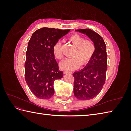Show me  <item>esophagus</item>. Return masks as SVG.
<instances>
[{
    "label": "esophagus",
    "instance_id": "1",
    "mask_svg": "<svg viewBox=\"0 0 131 131\" xmlns=\"http://www.w3.org/2000/svg\"><path fill=\"white\" fill-rule=\"evenodd\" d=\"M64 74H72V72H67V71H64Z\"/></svg>",
    "mask_w": 131,
    "mask_h": 131
}]
</instances>
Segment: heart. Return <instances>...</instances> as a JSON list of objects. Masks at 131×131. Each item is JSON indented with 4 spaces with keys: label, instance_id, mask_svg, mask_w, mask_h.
Here are the masks:
<instances>
[{
    "label": "heart",
    "instance_id": "obj_1",
    "mask_svg": "<svg viewBox=\"0 0 131 131\" xmlns=\"http://www.w3.org/2000/svg\"><path fill=\"white\" fill-rule=\"evenodd\" d=\"M69 41L75 47V50L72 55L73 57L66 58L61 63L59 66L63 70H73L81 66H85L90 62L94 53L96 47L94 42L90 39H85L81 35L74 34L69 38ZM53 52L54 57L61 59L63 53L61 42L55 43Z\"/></svg>",
    "mask_w": 131,
    "mask_h": 131
}]
</instances>
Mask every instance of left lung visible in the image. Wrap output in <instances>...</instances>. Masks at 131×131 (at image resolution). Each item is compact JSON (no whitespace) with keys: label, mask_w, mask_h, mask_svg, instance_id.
<instances>
[{"label":"left lung","mask_w":131,"mask_h":131,"mask_svg":"<svg viewBox=\"0 0 131 131\" xmlns=\"http://www.w3.org/2000/svg\"><path fill=\"white\" fill-rule=\"evenodd\" d=\"M76 31L88 35L96 47L92 58L84 68L73 74L74 96L78 100H89L97 96L105 84L108 68L106 45L101 35L90 29Z\"/></svg>","instance_id":"1"}]
</instances>
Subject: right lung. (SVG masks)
<instances>
[{
    "mask_svg": "<svg viewBox=\"0 0 131 131\" xmlns=\"http://www.w3.org/2000/svg\"><path fill=\"white\" fill-rule=\"evenodd\" d=\"M69 31L44 27L31 35L26 52L25 76L28 86L38 98L52 97L54 80L63 77V72L58 70L53 48Z\"/></svg>",
    "mask_w": 131,
    "mask_h": 131,
    "instance_id": "right-lung-1",
    "label": "right lung"
}]
</instances>
